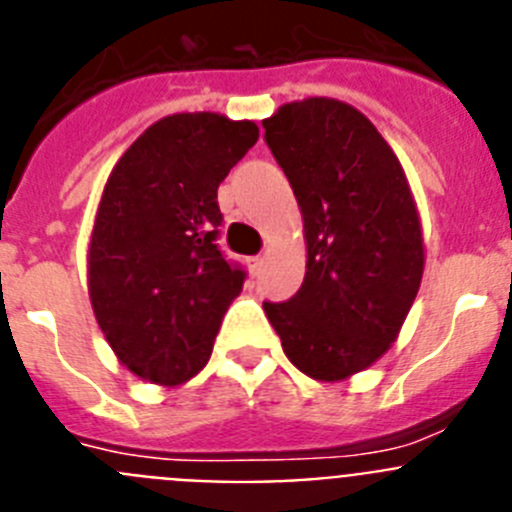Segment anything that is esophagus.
I'll return each mask as SVG.
<instances>
[{
    "mask_svg": "<svg viewBox=\"0 0 512 512\" xmlns=\"http://www.w3.org/2000/svg\"><path fill=\"white\" fill-rule=\"evenodd\" d=\"M246 264H248V271H251V274H259L261 264H264V259H261V256H248Z\"/></svg>",
    "mask_w": 512,
    "mask_h": 512,
    "instance_id": "1",
    "label": "esophagus"
}]
</instances>
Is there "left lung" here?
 Instances as JSON below:
<instances>
[{
    "label": "left lung",
    "mask_w": 512,
    "mask_h": 512,
    "mask_svg": "<svg viewBox=\"0 0 512 512\" xmlns=\"http://www.w3.org/2000/svg\"><path fill=\"white\" fill-rule=\"evenodd\" d=\"M266 146L302 210L307 271L287 302H264L287 359L320 382L372 366L395 343L423 279V233L400 161L338 99L289 102Z\"/></svg>",
    "instance_id": "8db88e82"
}]
</instances>
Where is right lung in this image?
Listing matches in <instances>:
<instances>
[{
    "label": "right lung",
    "instance_id": "obj_1",
    "mask_svg": "<svg viewBox=\"0 0 512 512\" xmlns=\"http://www.w3.org/2000/svg\"><path fill=\"white\" fill-rule=\"evenodd\" d=\"M259 140L251 120L153 122L112 169L89 243V300L130 372L182 384L207 364L246 271L217 246V187Z\"/></svg>",
    "mask_w": 512,
    "mask_h": 512
}]
</instances>
